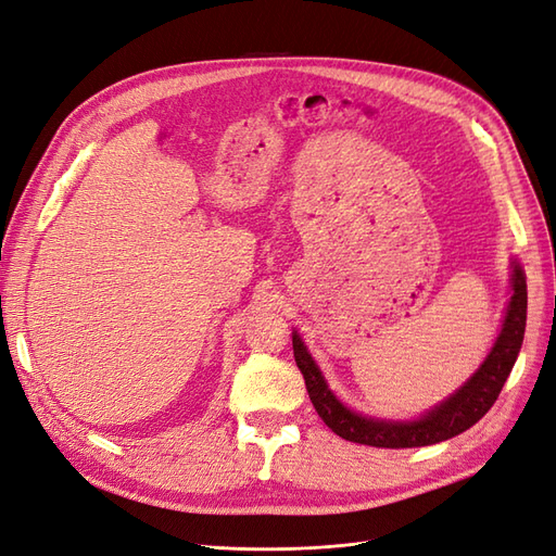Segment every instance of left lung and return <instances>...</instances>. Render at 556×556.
<instances>
[{
    "mask_svg": "<svg viewBox=\"0 0 556 556\" xmlns=\"http://www.w3.org/2000/svg\"><path fill=\"white\" fill-rule=\"evenodd\" d=\"M513 296L506 308V319L490 355L484 357L478 371L470 376L457 392L439 403L433 410L422 415L413 422H390V419H374L350 410L336 399L329 384L319 371L308 348L301 341V336L292 333L294 362L299 371L304 374L306 390L313 401L317 415L323 422L341 439L371 447H422L433 445L459 435L462 431L473 427L484 413L494 406L503 384H506L515 359L519 355L521 341L527 329V276L521 266L513 262Z\"/></svg>",
    "mask_w": 556,
    "mask_h": 556,
    "instance_id": "1",
    "label": "left lung"
}]
</instances>
